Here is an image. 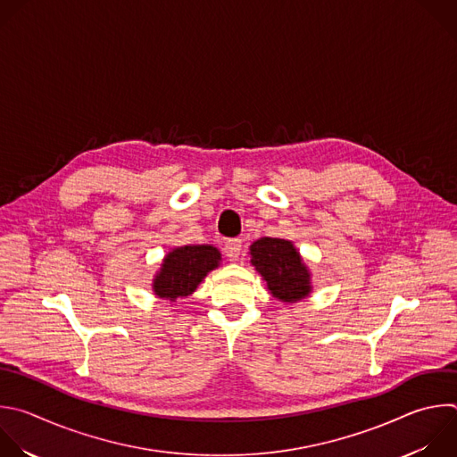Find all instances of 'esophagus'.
I'll use <instances>...</instances> for the list:
<instances>
[{
	"instance_id": "esophagus-1",
	"label": "esophagus",
	"mask_w": 457,
	"mask_h": 457,
	"mask_svg": "<svg viewBox=\"0 0 457 457\" xmlns=\"http://www.w3.org/2000/svg\"><path fill=\"white\" fill-rule=\"evenodd\" d=\"M224 253H226V256H228L231 262H237V260L240 258V253H242V240H240V238L228 240L226 245H224Z\"/></svg>"
}]
</instances>
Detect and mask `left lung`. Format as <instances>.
Instances as JSON below:
<instances>
[{
  "label": "left lung",
  "mask_w": 457,
  "mask_h": 457,
  "mask_svg": "<svg viewBox=\"0 0 457 457\" xmlns=\"http://www.w3.org/2000/svg\"><path fill=\"white\" fill-rule=\"evenodd\" d=\"M249 254L276 299L295 303L312 292L311 270L290 240L263 237L251 244Z\"/></svg>",
  "instance_id": "8db88e82"
}]
</instances>
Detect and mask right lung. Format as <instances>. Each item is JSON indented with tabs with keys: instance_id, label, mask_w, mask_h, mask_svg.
I'll use <instances>...</instances> for the list:
<instances>
[{
	"instance_id": "obj_1",
	"label": "right lung",
	"mask_w": 457,
	"mask_h": 457,
	"mask_svg": "<svg viewBox=\"0 0 457 457\" xmlns=\"http://www.w3.org/2000/svg\"><path fill=\"white\" fill-rule=\"evenodd\" d=\"M220 251L213 245H183L174 247L152 279V290L162 299L176 301L190 295L206 274L219 267Z\"/></svg>"
}]
</instances>
